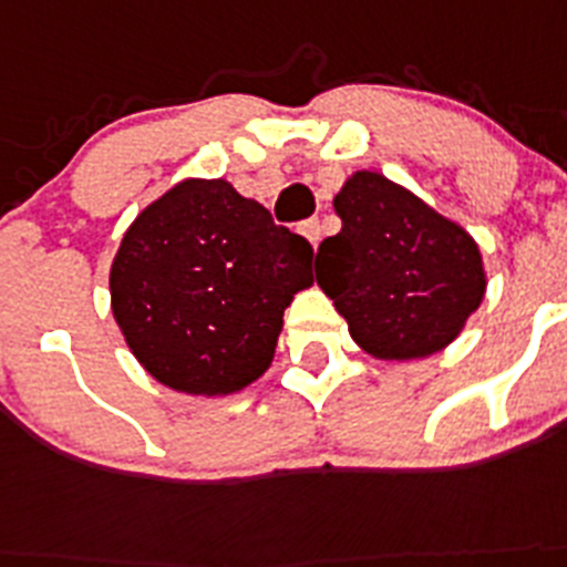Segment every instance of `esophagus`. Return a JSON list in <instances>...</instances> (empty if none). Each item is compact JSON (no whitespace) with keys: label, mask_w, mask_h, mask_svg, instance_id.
I'll use <instances>...</instances> for the list:
<instances>
[{"label":"esophagus","mask_w":567,"mask_h":567,"mask_svg":"<svg viewBox=\"0 0 567 567\" xmlns=\"http://www.w3.org/2000/svg\"><path fill=\"white\" fill-rule=\"evenodd\" d=\"M299 231H301V235H305V237H308V243H310V246H319V240H321V224H319V220H305V224H301L299 226Z\"/></svg>","instance_id":"34e87169"}]
</instances>
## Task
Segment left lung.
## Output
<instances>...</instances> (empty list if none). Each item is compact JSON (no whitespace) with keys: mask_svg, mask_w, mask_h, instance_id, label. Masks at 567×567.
I'll return each mask as SVG.
<instances>
[{"mask_svg":"<svg viewBox=\"0 0 567 567\" xmlns=\"http://www.w3.org/2000/svg\"><path fill=\"white\" fill-rule=\"evenodd\" d=\"M332 206L341 231L316 251V282L352 341L378 361H422L451 347L486 293L473 235L374 171L347 176Z\"/></svg>","mask_w":567,"mask_h":567,"instance_id":"8db88e82","label":"left lung"}]
</instances>
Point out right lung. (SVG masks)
Masks as SVG:
<instances>
[{"instance_id": "obj_1", "label": "right lung", "mask_w": 567, "mask_h": 567, "mask_svg": "<svg viewBox=\"0 0 567 567\" xmlns=\"http://www.w3.org/2000/svg\"><path fill=\"white\" fill-rule=\"evenodd\" d=\"M310 262V243L226 178H184L125 229L111 313L156 383L229 396L268 372L285 308L313 285Z\"/></svg>"}]
</instances>
